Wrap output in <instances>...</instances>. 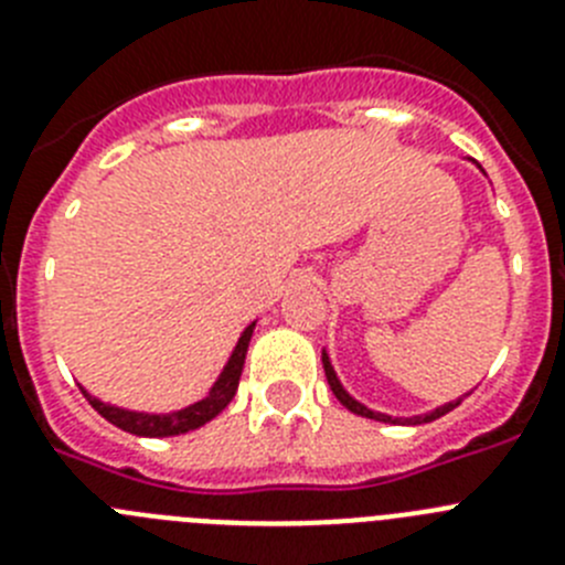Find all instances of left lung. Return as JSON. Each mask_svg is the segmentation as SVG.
Wrapping results in <instances>:
<instances>
[{
  "label": "left lung",
  "mask_w": 565,
  "mask_h": 565,
  "mask_svg": "<svg viewBox=\"0 0 565 565\" xmlns=\"http://www.w3.org/2000/svg\"><path fill=\"white\" fill-rule=\"evenodd\" d=\"M322 364H326V376H328V384H331L333 396H337L339 402H342L344 407H348V411H351V413H356V416H364V418H376V422H391V424H424V422H436V418H441L444 413H450L452 407H458V404H461V398H458V402L444 404V407H438V411H433V413H424V416H416V418H393V416H382V413H373V411H367V407H364V404H359L356 398H351V396H348V393H344V387H342V384H339L337 373H333V367H331V362H328V356H326V353H322Z\"/></svg>",
  "instance_id": "1"
}]
</instances>
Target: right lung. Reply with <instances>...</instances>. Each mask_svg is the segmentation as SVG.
Segmentation results:
<instances>
[{
    "label": "right lung",
    "instance_id": "1",
    "mask_svg": "<svg viewBox=\"0 0 565 565\" xmlns=\"http://www.w3.org/2000/svg\"><path fill=\"white\" fill-rule=\"evenodd\" d=\"M252 331L254 326H248L246 333L239 337L237 348H234L232 359H228L226 364V371L221 373V379H217V384L212 387V393H209L203 402L186 407V411L167 413V416H152V413H132V411H121V407H109V404L98 402V398H93L89 393H84V396H87V402L93 404V411H98L109 424L132 433V436L161 438V436H181V433L198 430L201 424L212 422V418L217 416L228 402H232L234 393H237L239 373H243L248 342H252Z\"/></svg>",
    "mask_w": 565,
    "mask_h": 565
}]
</instances>
